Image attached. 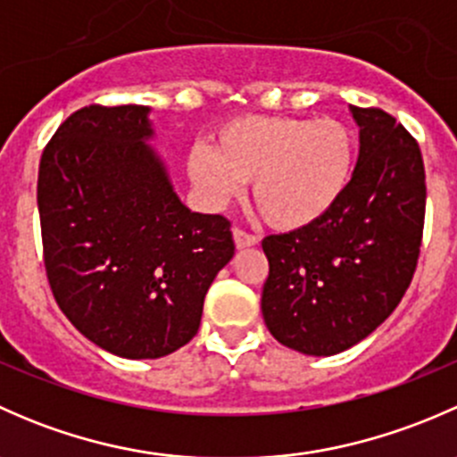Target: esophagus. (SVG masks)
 <instances>
[{"label":"esophagus","mask_w":457,"mask_h":457,"mask_svg":"<svg viewBox=\"0 0 457 457\" xmlns=\"http://www.w3.org/2000/svg\"><path fill=\"white\" fill-rule=\"evenodd\" d=\"M232 234H234V245H237V250H247V247L258 245V238L254 234H247L245 229L234 228Z\"/></svg>","instance_id":"obj_1"}]
</instances>
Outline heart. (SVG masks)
I'll list each match as a JSON object with an SVG mask.
<instances>
[{"mask_svg": "<svg viewBox=\"0 0 457 457\" xmlns=\"http://www.w3.org/2000/svg\"><path fill=\"white\" fill-rule=\"evenodd\" d=\"M356 137L336 119L243 117L192 147L187 177L212 205L237 199L252 181L258 214L276 229L325 219L356 172Z\"/></svg>", "mask_w": 457, "mask_h": 457, "instance_id": "obj_1", "label": "heart"}]
</instances>
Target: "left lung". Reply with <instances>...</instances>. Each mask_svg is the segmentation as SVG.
Masks as SVG:
<instances>
[{"instance_id": "obj_1", "label": "left lung", "mask_w": 457, "mask_h": 457, "mask_svg": "<svg viewBox=\"0 0 457 457\" xmlns=\"http://www.w3.org/2000/svg\"><path fill=\"white\" fill-rule=\"evenodd\" d=\"M349 112L361 135L349 190L318 223L262 238L265 325L280 345L307 356H334L382 325L420 254V147L382 110L349 105Z\"/></svg>"}]
</instances>
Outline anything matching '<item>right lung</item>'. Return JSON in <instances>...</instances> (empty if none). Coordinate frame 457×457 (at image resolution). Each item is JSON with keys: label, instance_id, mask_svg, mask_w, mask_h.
I'll return each instance as SVG.
<instances>
[{"label": "right lung", "instance_id": "add662e5", "mask_svg": "<svg viewBox=\"0 0 457 457\" xmlns=\"http://www.w3.org/2000/svg\"><path fill=\"white\" fill-rule=\"evenodd\" d=\"M150 112L77 110L46 145L37 181L54 301L96 347L130 361L195 338L207 289L234 256L229 220L174 192Z\"/></svg>", "mask_w": 457, "mask_h": 457}]
</instances>
